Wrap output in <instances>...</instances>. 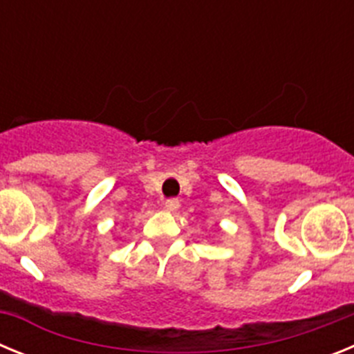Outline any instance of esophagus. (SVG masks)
<instances>
[{"mask_svg":"<svg viewBox=\"0 0 354 354\" xmlns=\"http://www.w3.org/2000/svg\"><path fill=\"white\" fill-rule=\"evenodd\" d=\"M165 209H167L168 212L177 211V209H179V200H177V198L167 200V202H165Z\"/></svg>","mask_w":354,"mask_h":354,"instance_id":"esophagus-1","label":"esophagus"}]
</instances>
